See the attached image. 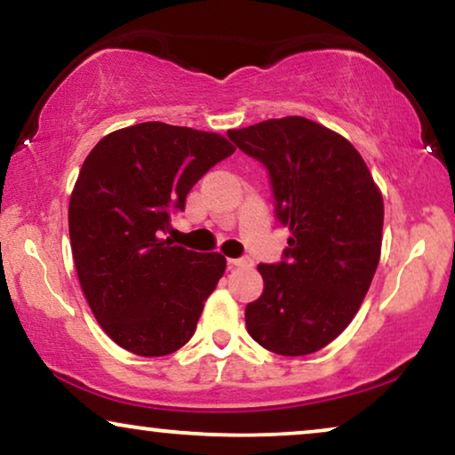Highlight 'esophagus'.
<instances>
[{"instance_id": "34e87169", "label": "esophagus", "mask_w": 455, "mask_h": 455, "mask_svg": "<svg viewBox=\"0 0 455 455\" xmlns=\"http://www.w3.org/2000/svg\"><path fill=\"white\" fill-rule=\"evenodd\" d=\"M229 267H244L248 265V259H228Z\"/></svg>"}]
</instances>
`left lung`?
<instances>
[{"mask_svg":"<svg viewBox=\"0 0 455 455\" xmlns=\"http://www.w3.org/2000/svg\"><path fill=\"white\" fill-rule=\"evenodd\" d=\"M228 136L267 167L275 215L291 234L282 263L259 265L265 290L246 307V329L269 352L313 354L350 325L371 288L383 196L350 140L307 117Z\"/></svg>","mask_w":455,"mask_h":455,"instance_id":"left-lung-1","label":"left lung"}]
</instances>
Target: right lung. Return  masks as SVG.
Wrapping results in <instances>:
<instances>
[{"label": "right lung", "mask_w": 455, "mask_h": 455, "mask_svg": "<svg viewBox=\"0 0 455 455\" xmlns=\"http://www.w3.org/2000/svg\"><path fill=\"white\" fill-rule=\"evenodd\" d=\"M235 148L215 132L142 122L103 136L68 209L80 288L105 333L139 356H165L195 333L226 257L176 246L172 211Z\"/></svg>", "instance_id": "right-lung-1"}]
</instances>
